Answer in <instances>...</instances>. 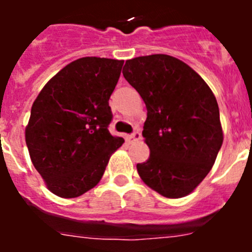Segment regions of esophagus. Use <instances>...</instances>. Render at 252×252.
Instances as JSON below:
<instances>
[{
	"label": "esophagus",
	"mask_w": 252,
	"mask_h": 252,
	"mask_svg": "<svg viewBox=\"0 0 252 252\" xmlns=\"http://www.w3.org/2000/svg\"><path fill=\"white\" fill-rule=\"evenodd\" d=\"M140 139H141V133H140L139 131H135V132H132L131 135H127V136H126V141L128 142L137 141V140Z\"/></svg>",
	"instance_id": "obj_1"
}]
</instances>
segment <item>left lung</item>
<instances>
[{
    "instance_id": "1",
    "label": "left lung",
    "mask_w": 252,
    "mask_h": 252,
    "mask_svg": "<svg viewBox=\"0 0 252 252\" xmlns=\"http://www.w3.org/2000/svg\"><path fill=\"white\" fill-rule=\"evenodd\" d=\"M122 74L148 110L142 136L150 157L136 165L140 178L164 197H186L212 169L223 142L215 94L201 75L170 55L126 60Z\"/></svg>"
}]
</instances>
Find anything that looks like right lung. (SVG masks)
<instances>
[{
	"label": "right lung",
	"instance_id": "1",
	"mask_svg": "<svg viewBox=\"0 0 252 252\" xmlns=\"http://www.w3.org/2000/svg\"><path fill=\"white\" fill-rule=\"evenodd\" d=\"M124 60L86 57L64 66L44 86L25 130L31 161L51 193L84 194L101 180L124 144L112 136L108 104Z\"/></svg>",
	"mask_w": 252,
	"mask_h": 252
}]
</instances>
